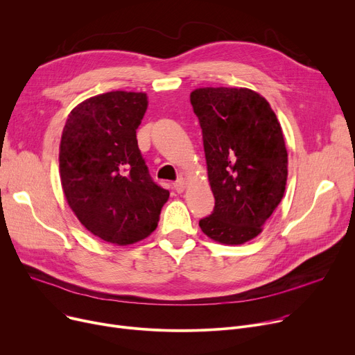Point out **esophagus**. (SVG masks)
<instances>
[{
  "mask_svg": "<svg viewBox=\"0 0 355 355\" xmlns=\"http://www.w3.org/2000/svg\"><path fill=\"white\" fill-rule=\"evenodd\" d=\"M174 190H175L177 193H182V191L185 190V181H184L182 178H180L178 181L174 182Z\"/></svg>",
  "mask_w": 355,
  "mask_h": 355,
  "instance_id": "34e87169",
  "label": "esophagus"
}]
</instances>
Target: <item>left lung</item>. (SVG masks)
<instances>
[{"label": "left lung", "instance_id": "8db88e82", "mask_svg": "<svg viewBox=\"0 0 355 355\" xmlns=\"http://www.w3.org/2000/svg\"><path fill=\"white\" fill-rule=\"evenodd\" d=\"M190 101L216 198L200 227L217 243L244 244L263 231L286 191L288 155L281 125L267 100L248 88H197Z\"/></svg>", "mask_w": 355, "mask_h": 355}]
</instances>
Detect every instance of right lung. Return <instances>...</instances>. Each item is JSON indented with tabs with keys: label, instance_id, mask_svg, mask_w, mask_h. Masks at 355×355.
Wrapping results in <instances>:
<instances>
[{
	"label": "right lung",
	"instance_id": "right-lung-1",
	"mask_svg": "<svg viewBox=\"0 0 355 355\" xmlns=\"http://www.w3.org/2000/svg\"><path fill=\"white\" fill-rule=\"evenodd\" d=\"M144 92L111 91L69 112L60 144V175L68 205L101 240L128 245L157 228L170 193L148 173L137 143L147 111Z\"/></svg>",
	"mask_w": 355,
	"mask_h": 355
}]
</instances>
